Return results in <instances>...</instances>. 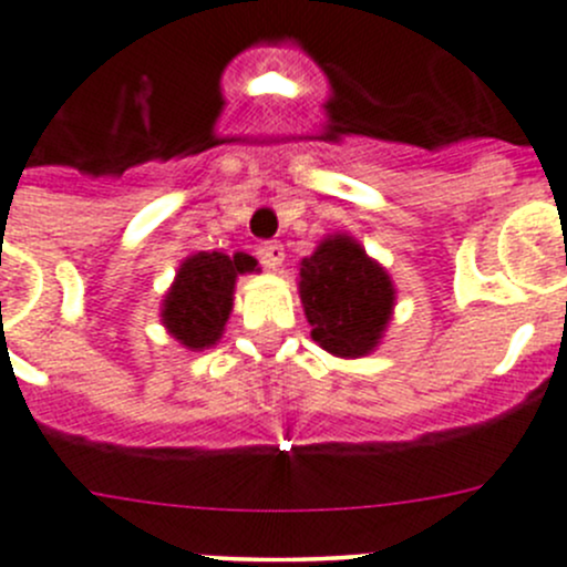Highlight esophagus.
Instances as JSON below:
<instances>
[{"label":"esophagus","instance_id":"1","mask_svg":"<svg viewBox=\"0 0 567 567\" xmlns=\"http://www.w3.org/2000/svg\"><path fill=\"white\" fill-rule=\"evenodd\" d=\"M260 260H262V266H268V268L282 266V260H285L282 244H277V240H268V244H262L260 246Z\"/></svg>","mask_w":567,"mask_h":567}]
</instances>
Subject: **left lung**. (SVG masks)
Returning a JSON list of instances; mask_svg holds the SVG:
<instances>
[{"instance_id":"1","label":"left lung","mask_w":567,"mask_h":567,"mask_svg":"<svg viewBox=\"0 0 567 567\" xmlns=\"http://www.w3.org/2000/svg\"><path fill=\"white\" fill-rule=\"evenodd\" d=\"M299 299L310 338L343 360L368 357L390 327L395 285L357 238L327 235L299 262Z\"/></svg>"}]
</instances>
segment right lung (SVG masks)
<instances>
[{
  "mask_svg": "<svg viewBox=\"0 0 567 567\" xmlns=\"http://www.w3.org/2000/svg\"><path fill=\"white\" fill-rule=\"evenodd\" d=\"M260 271L244 251H196L177 268L172 288L161 305V323L188 351H205L221 340L235 301V282L244 274Z\"/></svg>",
  "mask_w": 567,
  "mask_h": 567,
  "instance_id": "add662e5",
  "label": "right lung"
}]
</instances>
